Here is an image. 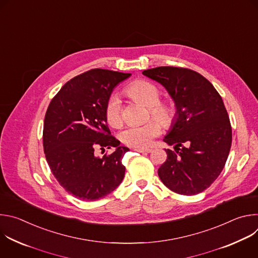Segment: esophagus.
<instances>
[{"label":"esophagus","instance_id":"1","mask_svg":"<svg viewBox=\"0 0 258 258\" xmlns=\"http://www.w3.org/2000/svg\"><path fill=\"white\" fill-rule=\"evenodd\" d=\"M135 151H137V152H140V153H150V152H152V149H148V148H135L134 149Z\"/></svg>","mask_w":258,"mask_h":258}]
</instances>
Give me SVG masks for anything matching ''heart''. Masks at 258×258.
Here are the masks:
<instances>
[{
  "instance_id": "1",
  "label": "heart",
  "mask_w": 258,
  "mask_h": 258,
  "mask_svg": "<svg viewBox=\"0 0 258 258\" xmlns=\"http://www.w3.org/2000/svg\"><path fill=\"white\" fill-rule=\"evenodd\" d=\"M126 94L134 101L148 107L149 114L164 126L172 124L175 118V107L169 101L159 100L160 89L154 83L147 80H137L126 88ZM105 114L109 125L112 127H120L122 125V105L117 96H112L109 99ZM158 122L149 120L142 125L127 126L120 133L119 139L124 145L132 148H146L161 133V123Z\"/></svg>"
}]
</instances>
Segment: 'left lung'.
Wrapping results in <instances>:
<instances>
[{"label": "left lung", "mask_w": 258, "mask_h": 258, "mask_svg": "<svg viewBox=\"0 0 258 258\" xmlns=\"http://www.w3.org/2000/svg\"><path fill=\"white\" fill-rule=\"evenodd\" d=\"M143 75L161 84L176 107L163 139L174 151L165 150L158 175L174 193L199 194L217 178L230 153L232 126L224 101L208 80L188 68L161 66Z\"/></svg>", "instance_id": "8db88e82"}]
</instances>
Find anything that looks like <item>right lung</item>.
<instances>
[{
  "label": "right lung",
  "instance_id": "add662e5",
  "mask_svg": "<svg viewBox=\"0 0 258 258\" xmlns=\"http://www.w3.org/2000/svg\"><path fill=\"white\" fill-rule=\"evenodd\" d=\"M131 77L95 68L67 82L47 109L43 144L55 178L69 194L95 201L114 191L124 177L121 160L128 148L111 136L106 105L114 87ZM114 146L116 151L97 158L96 149Z\"/></svg>",
  "mask_w": 258,
  "mask_h": 258
}]
</instances>
